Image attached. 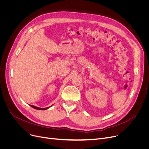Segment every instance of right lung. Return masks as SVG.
Returning a JSON list of instances; mask_svg holds the SVG:
<instances>
[{"instance_id":"obj_1","label":"right lung","mask_w":149,"mask_h":149,"mask_svg":"<svg viewBox=\"0 0 149 149\" xmlns=\"http://www.w3.org/2000/svg\"><path fill=\"white\" fill-rule=\"evenodd\" d=\"M31 107L36 109H37V110H46V109H48V108H49L50 107H46V108H40V107H36V106H33V105H30Z\"/></svg>"}]
</instances>
